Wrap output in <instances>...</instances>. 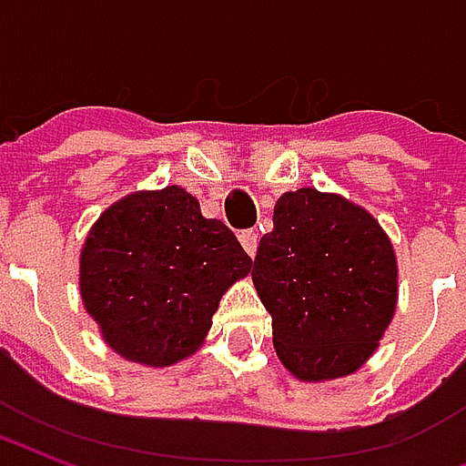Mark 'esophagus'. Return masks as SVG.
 I'll return each mask as SVG.
<instances>
[{
	"instance_id": "obj_1",
	"label": "esophagus",
	"mask_w": 466,
	"mask_h": 466,
	"mask_svg": "<svg viewBox=\"0 0 466 466\" xmlns=\"http://www.w3.org/2000/svg\"><path fill=\"white\" fill-rule=\"evenodd\" d=\"M239 242H242V247L247 249V254H249V257H254V254H257L259 237H257V232H254V229H247V232L239 234Z\"/></svg>"
}]
</instances>
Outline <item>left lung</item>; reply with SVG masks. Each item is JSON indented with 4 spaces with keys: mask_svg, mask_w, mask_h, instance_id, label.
Listing matches in <instances>:
<instances>
[{
    "mask_svg": "<svg viewBox=\"0 0 466 466\" xmlns=\"http://www.w3.org/2000/svg\"><path fill=\"white\" fill-rule=\"evenodd\" d=\"M252 282L272 314L277 357L302 381L347 377L370 360L397 309V257L367 209L339 194L277 199Z\"/></svg>",
    "mask_w": 466,
    "mask_h": 466,
    "instance_id": "obj_1",
    "label": "left lung"
}]
</instances>
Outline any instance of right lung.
Masks as SVG:
<instances>
[{"label": "right lung", "mask_w": 466, "mask_h": 466, "mask_svg": "<svg viewBox=\"0 0 466 466\" xmlns=\"http://www.w3.org/2000/svg\"><path fill=\"white\" fill-rule=\"evenodd\" d=\"M252 259L182 187L137 192L106 209L79 254V289L124 360L169 367L199 350L222 294Z\"/></svg>", "instance_id": "1"}]
</instances>
